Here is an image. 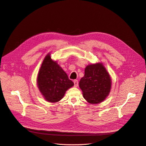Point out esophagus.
Returning <instances> with one entry per match:
<instances>
[{
  "label": "esophagus",
  "mask_w": 146,
  "mask_h": 146,
  "mask_svg": "<svg viewBox=\"0 0 146 146\" xmlns=\"http://www.w3.org/2000/svg\"><path fill=\"white\" fill-rule=\"evenodd\" d=\"M74 86L75 87H77L78 85V82L77 80H74Z\"/></svg>",
  "instance_id": "1"
}]
</instances>
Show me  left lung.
<instances>
[{
    "mask_svg": "<svg viewBox=\"0 0 146 146\" xmlns=\"http://www.w3.org/2000/svg\"><path fill=\"white\" fill-rule=\"evenodd\" d=\"M111 78L104 66L91 64L85 69V76L79 82L83 95L90 104H99L107 98L111 90Z\"/></svg>",
    "mask_w": 146,
    "mask_h": 146,
    "instance_id": "8db88e82",
    "label": "left lung"
}]
</instances>
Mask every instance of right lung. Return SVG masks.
<instances>
[{
    "mask_svg": "<svg viewBox=\"0 0 146 146\" xmlns=\"http://www.w3.org/2000/svg\"><path fill=\"white\" fill-rule=\"evenodd\" d=\"M38 86L45 99L57 102L63 98L66 91L74 86L63 69L52 61L48 54L44 60L37 78Z\"/></svg>",
    "mask_w": 146,
    "mask_h": 146,
    "instance_id": "right-lung-1",
    "label": "right lung"
}]
</instances>
